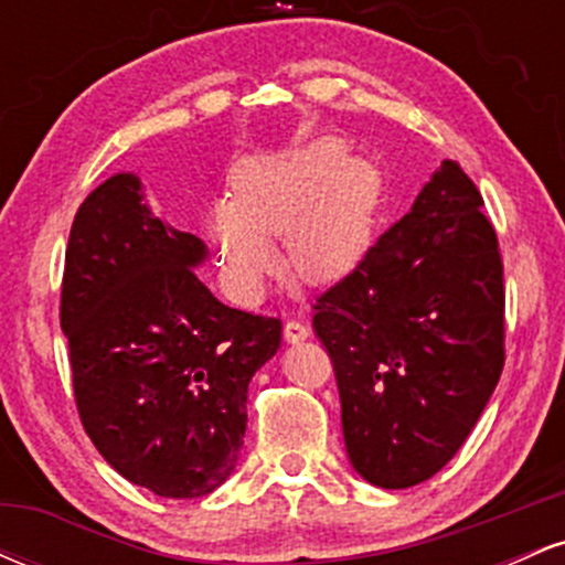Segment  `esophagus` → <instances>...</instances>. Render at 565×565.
Returning a JSON list of instances; mask_svg holds the SVG:
<instances>
[{
    "label": "esophagus",
    "mask_w": 565,
    "mask_h": 565,
    "mask_svg": "<svg viewBox=\"0 0 565 565\" xmlns=\"http://www.w3.org/2000/svg\"><path fill=\"white\" fill-rule=\"evenodd\" d=\"M310 337V329L305 327L302 321L297 319H289L287 323H284V340L289 342V345H300V342H305Z\"/></svg>",
    "instance_id": "esophagus-1"
}]
</instances>
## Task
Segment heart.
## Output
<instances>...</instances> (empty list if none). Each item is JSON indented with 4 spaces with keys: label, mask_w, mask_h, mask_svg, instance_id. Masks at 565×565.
I'll list each match as a JSON object with an SVG mask.
<instances>
[{
    "label": "heart",
    "mask_w": 565,
    "mask_h": 565,
    "mask_svg": "<svg viewBox=\"0 0 565 565\" xmlns=\"http://www.w3.org/2000/svg\"><path fill=\"white\" fill-rule=\"evenodd\" d=\"M233 196L206 210L225 281L257 300L276 268L270 238L287 236V260L308 284H334L364 260L377 223L382 178L337 138L249 157L231 174Z\"/></svg>",
    "instance_id": "heart-1"
}]
</instances>
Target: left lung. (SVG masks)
Wrapping results in <instances>:
<instances>
[{
  "instance_id": "left-lung-1",
  "label": "left lung",
  "mask_w": 565,
  "mask_h": 565,
  "mask_svg": "<svg viewBox=\"0 0 565 565\" xmlns=\"http://www.w3.org/2000/svg\"><path fill=\"white\" fill-rule=\"evenodd\" d=\"M481 210L476 183L446 159L359 268L313 305L350 465L380 489L436 476L502 374V260Z\"/></svg>"
}]
</instances>
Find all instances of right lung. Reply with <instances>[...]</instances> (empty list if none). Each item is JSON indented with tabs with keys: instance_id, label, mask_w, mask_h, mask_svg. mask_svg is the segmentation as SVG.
<instances>
[{
	"instance_id": "obj_1",
	"label": "right lung",
	"mask_w": 565,
	"mask_h": 565,
	"mask_svg": "<svg viewBox=\"0 0 565 565\" xmlns=\"http://www.w3.org/2000/svg\"><path fill=\"white\" fill-rule=\"evenodd\" d=\"M210 249L153 215L135 172L111 174L71 225L61 291L76 408L129 483L196 499L228 481L246 387L281 345V321L228 308L196 268Z\"/></svg>"
}]
</instances>
